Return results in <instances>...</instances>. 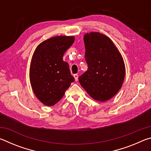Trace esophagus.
<instances>
[{
	"instance_id": "1",
	"label": "esophagus",
	"mask_w": 151,
	"mask_h": 151,
	"mask_svg": "<svg viewBox=\"0 0 151 151\" xmlns=\"http://www.w3.org/2000/svg\"><path fill=\"white\" fill-rule=\"evenodd\" d=\"M74 77H75V81H78V75H76V74H75V75H73Z\"/></svg>"
}]
</instances>
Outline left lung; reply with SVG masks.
Instances as JSON below:
<instances>
[{"mask_svg":"<svg viewBox=\"0 0 151 151\" xmlns=\"http://www.w3.org/2000/svg\"><path fill=\"white\" fill-rule=\"evenodd\" d=\"M86 72L78 77L81 85L92 98L104 102L118 93L125 76L124 63L112 40L99 32L84 36Z\"/></svg>","mask_w":151,"mask_h":151,"instance_id":"8db88e82","label":"left lung"}]
</instances>
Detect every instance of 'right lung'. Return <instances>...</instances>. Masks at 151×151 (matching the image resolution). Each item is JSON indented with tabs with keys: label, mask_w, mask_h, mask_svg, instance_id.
Listing matches in <instances>:
<instances>
[{
	"label": "right lung",
	"mask_w": 151,
	"mask_h": 151,
	"mask_svg": "<svg viewBox=\"0 0 151 151\" xmlns=\"http://www.w3.org/2000/svg\"><path fill=\"white\" fill-rule=\"evenodd\" d=\"M75 41L74 37L58 36L45 40L36 48L30 68L33 92L40 101L53 106L75 81L64 54Z\"/></svg>",
	"instance_id": "obj_1"
}]
</instances>
